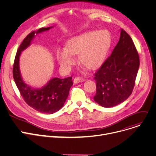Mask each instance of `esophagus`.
<instances>
[{
  "label": "esophagus",
  "mask_w": 156,
  "mask_h": 156,
  "mask_svg": "<svg viewBox=\"0 0 156 156\" xmlns=\"http://www.w3.org/2000/svg\"><path fill=\"white\" fill-rule=\"evenodd\" d=\"M85 80L84 79H82L81 77H76L74 79V84H78V83H80V82H84Z\"/></svg>",
  "instance_id": "obj_1"
}]
</instances>
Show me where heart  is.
I'll return each mask as SVG.
<instances>
[{"label": "heart", "mask_w": 156, "mask_h": 156, "mask_svg": "<svg viewBox=\"0 0 156 156\" xmlns=\"http://www.w3.org/2000/svg\"><path fill=\"white\" fill-rule=\"evenodd\" d=\"M111 35L107 31H92L72 38L66 49L57 51V59L62 69L69 70L75 63L73 55H79L81 65L89 70H96L103 63L111 44Z\"/></svg>", "instance_id": "heart-1"}]
</instances>
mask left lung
<instances>
[{
	"instance_id": "8db88e82",
	"label": "left lung",
	"mask_w": 156,
	"mask_h": 156,
	"mask_svg": "<svg viewBox=\"0 0 156 156\" xmlns=\"http://www.w3.org/2000/svg\"><path fill=\"white\" fill-rule=\"evenodd\" d=\"M140 66L138 52L130 36L120 30L112 55L95 74L96 103L111 108L123 103L132 93Z\"/></svg>"
}]
</instances>
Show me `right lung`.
Returning <instances> with one entry per match:
<instances>
[{"label": "right lung", "instance_id": "1", "mask_svg": "<svg viewBox=\"0 0 156 156\" xmlns=\"http://www.w3.org/2000/svg\"><path fill=\"white\" fill-rule=\"evenodd\" d=\"M53 26L42 27L27 35L17 51L13 66V77L25 102L35 110L45 114H53L63 107L73 85L72 77L65 79L54 77L41 87H33L23 80L20 67L21 52L29 47L36 34L48 31Z\"/></svg>", "mask_w": 156, "mask_h": 156}]
</instances>
